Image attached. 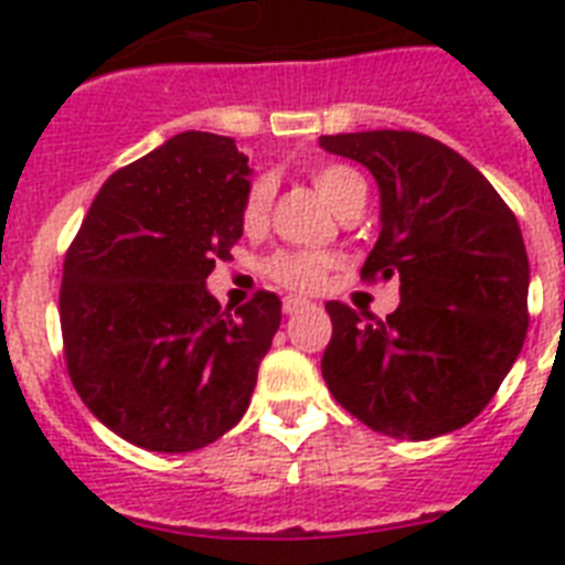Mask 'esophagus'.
I'll return each mask as SVG.
<instances>
[{
	"instance_id": "34e87169",
	"label": "esophagus",
	"mask_w": 565,
	"mask_h": 565,
	"mask_svg": "<svg viewBox=\"0 0 565 565\" xmlns=\"http://www.w3.org/2000/svg\"><path fill=\"white\" fill-rule=\"evenodd\" d=\"M313 308V305H310V301H305V299H296V296H287V299H284V313H301V310H310Z\"/></svg>"
}]
</instances>
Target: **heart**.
Segmentation results:
<instances>
[{
    "label": "heart",
    "mask_w": 565,
    "mask_h": 565,
    "mask_svg": "<svg viewBox=\"0 0 565 565\" xmlns=\"http://www.w3.org/2000/svg\"><path fill=\"white\" fill-rule=\"evenodd\" d=\"M313 188L326 199L337 213L345 211L349 204L363 199L366 202V184L354 170L340 167V163H326L313 170ZM273 181L260 179L255 181L246 193L243 202V225L248 231H260L269 220V207H273ZM331 260L326 255H310V252H281L269 260V275L275 281L299 292H313L322 287L326 273Z\"/></svg>",
    "instance_id": "obj_1"
}]
</instances>
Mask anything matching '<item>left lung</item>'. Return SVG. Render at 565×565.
I'll return each instance as SVG.
<instances>
[{"label":"left lung","mask_w":565,"mask_h":565,"mask_svg":"<svg viewBox=\"0 0 565 565\" xmlns=\"http://www.w3.org/2000/svg\"><path fill=\"white\" fill-rule=\"evenodd\" d=\"M363 163L381 193V234L363 278L398 275V308L375 322L328 301V390L354 419L395 439L469 425L527 334L531 266L519 222L455 149L416 131L319 137Z\"/></svg>","instance_id":"1"}]
</instances>
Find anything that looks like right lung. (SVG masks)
I'll return each instance as SVG.
<instances>
[{
  "label": "right lung",
  "mask_w": 565,
  "mask_h": 565,
  "mask_svg": "<svg viewBox=\"0 0 565 565\" xmlns=\"http://www.w3.org/2000/svg\"><path fill=\"white\" fill-rule=\"evenodd\" d=\"M248 158L184 131L110 175L66 252L61 334L75 393L149 451H195L243 419L281 326L260 290L234 317L207 292L243 237Z\"/></svg>",
  "instance_id": "1"
}]
</instances>
